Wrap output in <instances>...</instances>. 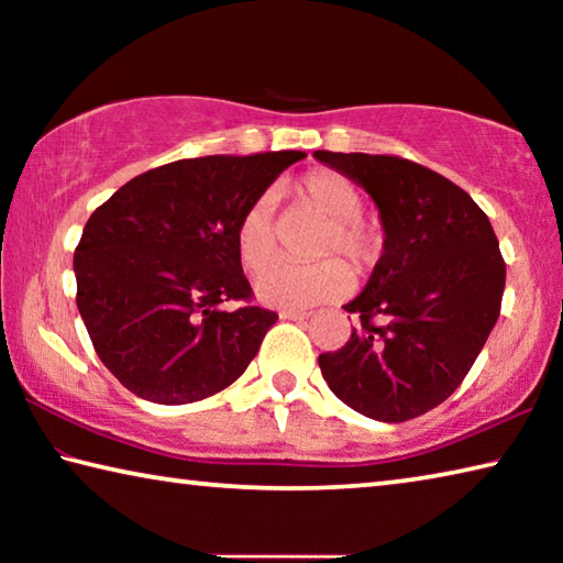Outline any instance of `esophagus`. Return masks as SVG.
Listing matches in <instances>:
<instances>
[{"mask_svg":"<svg viewBox=\"0 0 563 563\" xmlns=\"http://www.w3.org/2000/svg\"><path fill=\"white\" fill-rule=\"evenodd\" d=\"M280 318L283 320H308L310 312H305V310H280Z\"/></svg>","mask_w":563,"mask_h":563,"instance_id":"esophagus-1","label":"esophagus"}]
</instances>
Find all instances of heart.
<instances>
[{
	"label": "heart",
	"mask_w": 563,
	"mask_h": 563,
	"mask_svg": "<svg viewBox=\"0 0 563 563\" xmlns=\"http://www.w3.org/2000/svg\"><path fill=\"white\" fill-rule=\"evenodd\" d=\"M295 196L305 208L325 218V231L316 245V255L325 261L312 265L278 263L268 272L262 269L278 255L268 196L247 206L235 225L238 261L247 273L264 272L255 283V292L265 305L283 310H305L345 298L352 288V273L332 255H342L355 271L369 268L377 258V235L360 216L365 198L350 178L328 168L310 170L295 184Z\"/></svg>",
	"instance_id": "b5f03b06"
}]
</instances>
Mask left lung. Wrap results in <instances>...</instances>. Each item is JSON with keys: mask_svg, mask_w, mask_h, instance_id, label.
I'll return each instance as SVG.
<instances>
[{"mask_svg": "<svg viewBox=\"0 0 563 563\" xmlns=\"http://www.w3.org/2000/svg\"><path fill=\"white\" fill-rule=\"evenodd\" d=\"M316 158L373 196L383 255L355 300L345 347L322 352L328 387L377 422H407L442 405L497 325L507 265L472 196L415 161L332 154Z\"/></svg>", "mask_w": 563, "mask_h": 563, "instance_id": "obj_1", "label": "left lung"}]
</instances>
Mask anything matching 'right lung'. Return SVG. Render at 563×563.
<instances>
[{
    "instance_id": "1",
    "label": "right lung",
    "mask_w": 563,
    "mask_h": 563,
    "mask_svg": "<svg viewBox=\"0 0 563 563\" xmlns=\"http://www.w3.org/2000/svg\"><path fill=\"white\" fill-rule=\"evenodd\" d=\"M302 151L184 158L131 178L84 225L76 308L133 395L188 405L245 373L278 316L253 305L235 225ZM223 301H241L223 311Z\"/></svg>"
}]
</instances>
